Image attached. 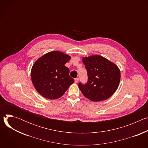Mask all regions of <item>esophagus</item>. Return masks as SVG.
<instances>
[{
    "label": "esophagus",
    "instance_id": "1",
    "mask_svg": "<svg viewBox=\"0 0 148 148\" xmlns=\"http://www.w3.org/2000/svg\"><path fill=\"white\" fill-rule=\"evenodd\" d=\"M74 80H75V82L77 83L78 82V81H79V78H75Z\"/></svg>",
    "mask_w": 148,
    "mask_h": 148
}]
</instances>
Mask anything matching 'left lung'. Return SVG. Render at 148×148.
Returning a JSON list of instances; mask_svg holds the SVG:
<instances>
[{"label":"left lung","instance_id":"obj_1","mask_svg":"<svg viewBox=\"0 0 148 148\" xmlns=\"http://www.w3.org/2000/svg\"><path fill=\"white\" fill-rule=\"evenodd\" d=\"M88 75L85 84L81 82L78 87L82 94L91 101L105 100L112 96L117 90L121 79L118 67L107 58L101 56L84 57Z\"/></svg>","mask_w":148,"mask_h":148}]
</instances>
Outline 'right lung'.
<instances>
[{
    "instance_id": "1",
    "label": "right lung",
    "mask_w": 148,
    "mask_h": 148,
    "mask_svg": "<svg viewBox=\"0 0 148 148\" xmlns=\"http://www.w3.org/2000/svg\"><path fill=\"white\" fill-rule=\"evenodd\" d=\"M70 58L64 53L54 51L35 62L31 71L32 81L41 95L50 99L59 98L74 83L69 68L64 66Z\"/></svg>"
}]
</instances>
